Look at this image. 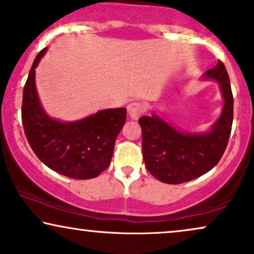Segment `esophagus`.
Here are the masks:
<instances>
[{
	"label": "esophagus",
	"mask_w": 254,
	"mask_h": 254,
	"mask_svg": "<svg viewBox=\"0 0 254 254\" xmlns=\"http://www.w3.org/2000/svg\"><path fill=\"white\" fill-rule=\"evenodd\" d=\"M128 114L131 119H137L143 112V105L140 103V101H133L127 106Z\"/></svg>",
	"instance_id": "1"
}]
</instances>
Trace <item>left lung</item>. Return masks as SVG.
<instances>
[{
	"mask_svg": "<svg viewBox=\"0 0 254 254\" xmlns=\"http://www.w3.org/2000/svg\"><path fill=\"white\" fill-rule=\"evenodd\" d=\"M217 80L224 98L219 120L206 134H183L157 115L141 117L142 155L147 170L168 184L191 181L211 170L228 146L233 120V95L230 78L220 61L204 74Z\"/></svg>",
	"mask_w": 254,
	"mask_h": 254,
	"instance_id": "left-lung-1",
	"label": "left lung"
}]
</instances>
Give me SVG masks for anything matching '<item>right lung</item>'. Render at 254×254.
<instances>
[{"instance_id": "right-lung-1", "label": "right lung", "mask_w": 254, "mask_h": 254, "mask_svg": "<svg viewBox=\"0 0 254 254\" xmlns=\"http://www.w3.org/2000/svg\"><path fill=\"white\" fill-rule=\"evenodd\" d=\"M47 48L39 51L23 90L22 124L36 156L50 169L75 180H90L106 170L126 108L104 110L75 123L50 119L42 110L35 86V68Z\"/></svg>"}]
</instances>
